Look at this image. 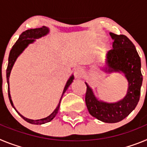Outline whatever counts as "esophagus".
<instances>
[{
    "instance_id": "obj_1",
    "label": "esophagus",
    "mask_w": 147,
    "mask_h": 147,
    "mask_svg": "<svg viewBox=\"0 0 147 147\" xmlns=\"http://www.w3.org/2000/svg\"><path fill=\"white\" fill-rule=\"evenodd\" d=\"M84 74V70H83L82 67H77L76 69L74 70V76L75 77L77 78V79H80L82 77V76Z\"/></svg>"
}]
</instances>
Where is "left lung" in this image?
I'll use <instances>...</instances> for the list:
<instances>
[{"label":"left lung","mask_w":147,"mask_h":147,"mask_svg":"<svg viewBox=\"0 0 147 147\" xmlns=\"http://www.w3.org/2000/svg\"><path fill=\"white\" fill-rule=\"evenodd\" d=\"M113 40V49L107 54L105 71L121 72L128 82V88L123 99L114 103L98 101L93 90L85 82L87 91L85 103L90 114L105 123H116L125 119L136 108L139 102L143 76L141 59L134 44L127 36L110 32Z\"/></svg>","instance_id":"left-lung-1"}]
</instances>
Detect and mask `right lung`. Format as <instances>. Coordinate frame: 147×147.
Segmentation results:
<instances>
[{"mask_svg":"<svg viewBox=\"0 0 147 147\" xmlns=\"http://www.w3.org/2000/svg\"><path fill=\"white\" fill-rule=\"evenodd\" d=\"M49 33V28L45 26H42L41 28H31V29H28L25 32H23L20 35V37L18 38V40H17V42H15V45H13L12 48H11V51H10L9 56V62H8V66L7 69H6V81L8 83V93H9V98L10 103H11V106L14 107L16 112L18 113L19 115H20V117L23 118L26 121L28 122L30 124H45L47 122L51 121L52 120L54 117L56 116V115L57 114L58 110L59 109V105H60V102L61 99L62 98V96L65 93V92L67 90V89L68 88V87L70 86L71 83H72L73 80L74 79V75L71 76L69 78V80H67V82H66V85L65 86L64 90H63V92H62V96H61L60 100H59V102L58 104L57 107H56L55 110H54V112L51 114L50 115H49L48 117L44 118L42 119H38V120H32V119H27V118L24 117L23 115H22L20 113L18 112V110L15 109V106L13 105V102L11 101V96H10V90H9V76L10 73H11V69H12V67L15 64V61H16L17 58L20 56V54L23 52V51L25 50L26 48H27L29 44L33 43L35 41V39H39L40 37L45 36L46 34Z\"/></svg>","mask_w":147,"mask_h":147,"instance_id":"right-lung-1","label":"right lung"}]
</instances>
